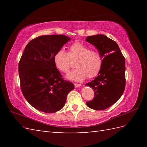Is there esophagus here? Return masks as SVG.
Returning a JSON list of instances; mask_svg holds the SVG:
<instances>
[{"mask_svg": "<svg viewBox=\"0 0 147 147\" xmlns=\"http://www.w3.org/2000/svg\"><path fill=\"white\" fill-rule=\"evenodd\" d=\"M74 86H75V88H78V87L82 86V84H78V83H74Z\"/></svg>", "mask_w": 147, "mask_h": 147, "instance_id": "obj_1", "label": "esophagus"}]
</instances>
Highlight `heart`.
I'll return each instance as SVG.
<instances>
[{"mask_svg": "<svg viewBox=\"0 0 147 147\" xmlns=\"http://www.w3.org/2000/svg\"><path fill=\"white\" fill-rule=\"evenodd\" d=\"M54 63L59 70L67 73L71 67V61L78 59L74 69L69 73L67 79L81 82L86 77L93 78L99 74L103 64V57L98 51L90 50L85 43L76 42L69 47V52L60 49L54 55Z\"/></svg>", "mask_w": 147, "mask_h": 147, "instance_id": "1", "label": "heart"}]
</instances>
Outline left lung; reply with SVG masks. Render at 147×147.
<instances>
[{
	"label": "left lung",
	"mask_w": 147,
	"mask_h": 147,
	"mask_svg": "<svg viewBox=\"0 0 147 147\" xmlns=\"http://www.w3.org/2000/svg\"><path fill=\"white\" fill-rule=\"evenodd\" d=\"M86 41L94 45L103 57L98 76L86 84L93 88L95 94L86 105L94 110H104L115 104L125 89V58L117 43L105 35L88 36Z\"/></svg>",
	"instance_id": "obj_1"
}]
</instances>
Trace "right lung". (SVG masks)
<instances>
[{
    "mask_svg": "<svg viewBox=\"0 0 147 147\" xmlns=\"http://www.w3.org/2000/svg\"><path fill=\"white\" fill-rule=\"evenodd\" d=\"M63 35L40 36L26 46L19 62L21 92L37 110L54 113L65 105L67 95L74 88L62 78L54 63V55L70 40Z\"/></svg>",
    "mask_w": 147,
    "mask_h": 147,
    "instance_id": "right-lung-1",
    "label": "right lung"
}]
</instances>
